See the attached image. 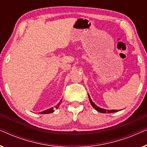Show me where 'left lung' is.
<instances>
[{
	"instance_id": "8db88e82",
	"label": "left lung",
	"mask_w": 147,
	"mask_h": 147,
	"mask_svg": "<svg viewBox=\"0 0 147 147\" xmlns=\"http://www.w3.org/2000/svg\"><path fill=\"white\" fill-rule=\"evenodd\" d=\"M88 97H89V99H90V103H91V104H92V106H93V107L95 108V109L97 110L98 112H101V113H112V112H118V110H106V109H103V108H100V107H98V106H97L92 101V100H91V98H90V96L88 95Z\"/></svg>"
}]
</instances>
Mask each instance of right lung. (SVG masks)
I'll use <instances>...</instances> for the list:
<instances>
[{
  "label": "right lung",
  "mask_w": 147,
  "mask_h": 147,
  "mask_svg": "<svg viewBox=\"0 0 147 147\" xmlns=\"http://www.w3.org/2000/svg\"><path fill=\"white\" fill-rule=\"evenodd\" d=\"M61 101H60L59 103H58V104H57V105H56V106H55V107L56 108H57L58 107H59L60 104H61ZM54 112L53 108H49V109L45 110V111H43V112H40V113H41V114H49V113H52V112Z\"/></svg>",
  "instance_id": "obj_1"
}]
</instances>
